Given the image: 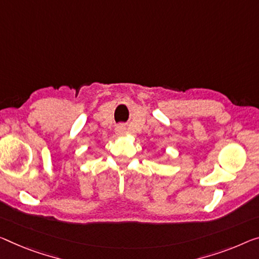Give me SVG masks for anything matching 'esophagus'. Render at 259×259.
I'll use <instances>...</instances> for the list:
<instances>
[{
    "instance_id": "1",
    "label": "esophagus",
    "mask_w": 259,
    "mask_h": 259,
    "mask_svg": "<svg viewBox=\"0 0 259 259\" xmlns=\"http://www.w3.org/2000/svg\"><path fill=\"white\" fill-rule=\"evenodd\" d=\"M118 131H119V132H122V127H119Z\"/></svg>"
}]
</instances>
